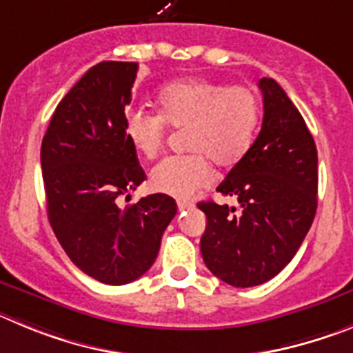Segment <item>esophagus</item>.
I'll return each instance as SVG.
<instances>
[{"label": "esophagus", "mask_w": 353, "mask_h": 353, "mask_svg": "<svg viewBox=\"0 0 353 353\" xmlns=\"http://www.w3.org/2000/svg\"><path fill=\"white\" fill-rule=\"evenodd\" d=\"M190 208H193L192 202H186V200H179V202H177V209H179V211H184V209Z\"/></svg>", "instance_id": "34e87169"}]
</instances>
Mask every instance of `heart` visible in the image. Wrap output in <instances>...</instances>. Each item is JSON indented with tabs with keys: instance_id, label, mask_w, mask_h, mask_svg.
<instances>
[{
	"instance_id": "heart-1",
	"label": "heart",
	"mask_w": 353,
	"mask_h": 353,
	"mask_svg": "<svg viewBox=\"0 0 353 353\" xmlns=\"http://www.w3.org/2000/svg\"><path fill=\"white\" fill-rule=\"evenodd\" d=\"M157 114L126 110V141L145 160L160 154L167 128L184 130L188 154L165 158L151 172L154 192L188 199L212 181L209 160L234 167L252 148L260 123V100L248 85H227L202 77H188L163 85L157 94Z\"/></svg>"
}]
</instances>
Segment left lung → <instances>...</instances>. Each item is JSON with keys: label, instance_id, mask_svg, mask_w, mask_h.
Here are the masks:
<instances>
[{"label": "left lung", "instance_id": "obj_1", "mask_svg": "<svg viewBox=\"0 0 353 353\" xmlns=\"http://www.w3.org/2000/svg\"><path fill=\"white\" fill-rule=\"evenodd\" d=\"M263 119L246 157L218 186L236 208L199 202L208 225L200 252L209 271L237 288L274 278L294 259L316 212L319 157L297 107L274 79H260Z\"/></svg>", "mask_w": 353, "mask_h": 353}]
</instances>
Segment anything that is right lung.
I'll use <instances>...</instances> for the list:
<instances>
[{
  "label": "right lung",
  "instance_id": "1",
  "mask_svg": "<svg viewBox=\"0 0 353 353\" xmlns=\"http://www.w3.org/2000/svg\"><path fill=\"white\" fill-rule=\"evenodd\" d=\"M137 70L126 61L88 70L54 110L40 151L50 227L70 260L107 285L149 271L177 212L165 193L116 204L145 179L123 132Z\"/></svg>",
  "mask_w": 353,
  "mask_h": 353
}]
</instances>
